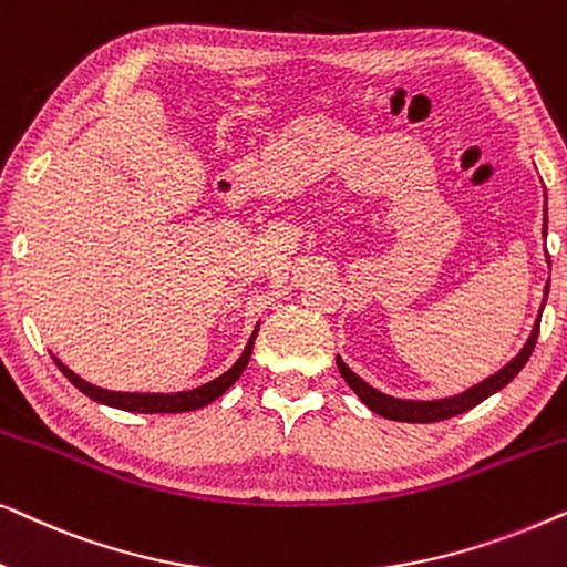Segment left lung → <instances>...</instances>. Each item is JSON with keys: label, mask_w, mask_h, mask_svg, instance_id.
<instances>
[{"label": "left lung", "mask_w": 567, "mask_h": 567, "mask_svg": "<svg viewBox=\"0 0 567 567\" xmlns=\"http://www.w3.org/2000/svg\"><path fill=\"white\" fill-rule=\"evenodd\" d=\"M545 231H547V206H545ZM547 262H549V255H547ZM547 291H549V281L545 286V299H547ZM545 309V305H542ZM542 309H539V317L537 322H534L532 328V336L526 340L522 351H518L514 359H511L506 367L501 371H495L493 377L483 379V382L470 386L467 392L462 394H454V398H444V400H400V398H392V394H384L374 390V386L363 382L359 374H353L351 369L346 367V361L338 355V369L343 379L348 382V386L359 394L363 405L369 410H374L377 415L382 417H390V421H402V423H436V421H446V417H454V415H462L472 410L480 402L491 398V394L501 392L503 386H506L511 379H514L518 371L524 369V363L529 361V355L534 351V343H537V336H539V320H542Z\"/></svg>", "instance_id": "8db88e82"}]
</instances>
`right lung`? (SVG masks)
Returning a JSON list of instances; mask_svg holds the SVG:
<instances>
[{
  "label": "right lung",
  "instance_id": "right-lung-1",
  "mask_svg": "<svg viewBox=\"0 0 567 567\" xmlns=\"http://www.w3.org/2000/svg\"><path fill=\"white\" fill-rule=\"evenodd\" d=\"M255 336H258V328H255L250 340H247L245 351L235 361V367H231L229 371H224L221 377L212 379V382L200 384V386H196V390H188V392H167L165 394V392H113V390H103V386H95V384L84 382L82 377H76L72 369L64 367V363L56 359V355H53V361H56L61 374H64L69 382L76 386V390L87 394L90 400L100 402V405L128 410V413H188V410H198V408L208 405V402H214L216 398H221V394L227 392L239 377H243L247 361H250Z\"/></svg>",
  "mask_w": 567,
  "mask_h": 567
}]
</instances>
